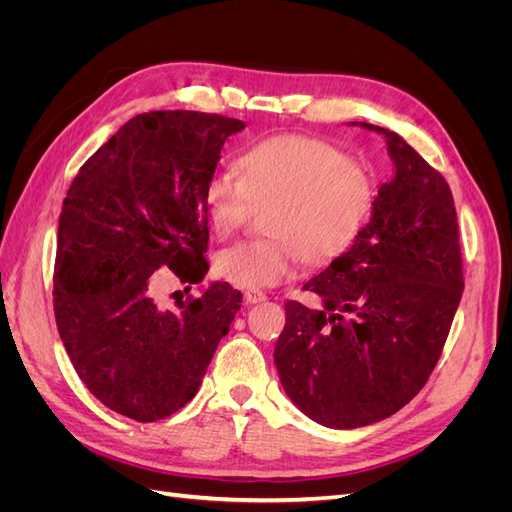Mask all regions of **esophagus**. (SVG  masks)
Instances as JSON below:
<instances>
[{
	"instance_id": "obj_1",
	"label": "esophagus",
	"mask_w": 512,
	"mask_h": 512,
	"mask_svg": "<svg viewBox=\"0 0 512 512\" xmlns=\"http://www.w3.org/2000/svg\"><path fill=\"white\" fill-rule=\"evenodd\" d=\"M243 299H245V303L254 305V303H262V301H265L267 294L262 292V290H245V292H243Z\"/></svg>"
}]
</instances>
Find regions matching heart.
Returning <instances> with one entry per match:
<instances>
[{
  "instance_id": "heart-1",
  "label": "heart",
  "mask_w": 512,
  "mask_h": 512,
  "mask_svg": "<svg viewBox=\"0 0 512 512\" xmlns=\"http://www.w3.org/2000/svg\"><path fill=\"white\" fill-rule=\"evenodd\" d=\"M269 205V237L241 241L215 256L224 282L260 290L282 284L301 260L322 267L359 241L376 203V181L367 164L305 134H275L241 151L237 168L213 173L203 190L211 230L230 237L254 205Z\"/></svg>"
}]
</instances>
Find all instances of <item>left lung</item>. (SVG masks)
Returning a JSON list of instances; mask_svg holds the SVG:
<instances>
[{"mask_svg": "<svg viewBox=\"0 0 512 512\" xmlns=\"http://www.w3.org/2000/svg\"><path fill=\"white\" fill-rule=\"evenodd\" d=\"M386 138L395 175L382 183L352 250L303 290L320 309L286 303L273 361L305 416L354 429L395 414L423 389L451 331L463 292L453 194L399 134Z\"/></svg>", "mask_w": 512, "mask_h": 512, "instance_id": "8db88e82", "label": "left lung"}]
</instances>
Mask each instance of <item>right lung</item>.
<instances>
[{"mask_svg": "<svg viewBox=\"0 0 512 512\" xmlns=\"http://www.w3.org/2000/svg\"><path fill=\"white\" fill-rule=\"evenodd\" d=\"M243 128L196 111L136 115L81 166L61 207L59 337L87 389L138 423L175 414L196 395L241 307V292L213 282L170 312L153 286L168 268L181 284L203 282V190L226 138Z\"/></svg>", "mask_w": 512, "mask_h": 512, "instance_id": "right-lung-1", "label": "right lung"}]
</instances>
